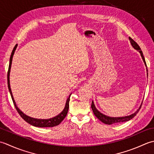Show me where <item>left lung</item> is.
<instances>
[{"label": "left lung", "mask_w": 154, "mask_h": 154, "mask_svg": "<svg viewBox=\"0 0 154 154\" xmlns=\"http://www.w3.org/2000/svg\"><path fill=\"white\" fill-rule=\"evenodd\" d=\"M129 40H130L131 46H133V48L134 49H136V51H139V52L140 53L141 56H142V58L143 59V61L144 62V64H145L146 66L147 67L146 61H145V58H144V56H143V54L142 53V51H141L140 47L139 46V45H137V44L136 42L134 41V40L132 38H131L129 37ZM142 104H141L139 109H137V110L136 112H134V114H131L130 116H124V117H109V116H106L104 114H103L102 113L99 112L98 109H96L93 101L92 102V105H91V108H92V111L94 112V115L96 116V117L98 118V120H100L102 122H103V123H104L106 124L111 125V124H113L121 123V122H128V121L130 120L131 119H132L134 116H136V114H137V113H138V112L140 111V109L141 108V106H142Z\"/></svg>", "instance_id": "8db88e82"}]
</instances>
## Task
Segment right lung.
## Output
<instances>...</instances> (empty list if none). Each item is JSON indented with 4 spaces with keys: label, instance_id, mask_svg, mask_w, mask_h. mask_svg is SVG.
<instances>
[{
    "label": "right lung",
    "instance_id": "right-lung-1",
    "mask_svg": "<svg viewBox=\"0 0 154 154\" xmlns=\"http://www.w3.org/2000/svg\"><path fill=\"white\" fill-rule=\"evenodd\" d=\"M17 47V45H16L14 46V48L12 50V52L11 53V58H10V62H9V66H8V73H7V81H8V90L9 92H10L11 98L12 100V102L14 103V105L15 106L16 109H17V112H18V114H20V116L23 118V119L26 121L27 123L30 124V125H34V126L36 127H40V128H47V127H54L56 126V125H58L60 124L61 123L62 121L64 120L65 117L66 116L67 113L68 111V108H69V101H70V97L72 94H70V96L68 98L66 102V105L65 107L64 108L63 110L61 113H60L58 115L56 116L50 118V119H37V118H31L29 116H26V114H24V113L20 110V109L17 107V104H16V102L14 100L13 96H12V91L11 89V85H10V72H11V64H12V57H13V55L14 54V52L16 51V48Z\"/></svg>",
    "mask_w": 154,
    "mask_h": 154
}]
</instances>
